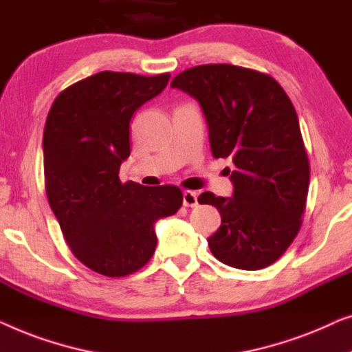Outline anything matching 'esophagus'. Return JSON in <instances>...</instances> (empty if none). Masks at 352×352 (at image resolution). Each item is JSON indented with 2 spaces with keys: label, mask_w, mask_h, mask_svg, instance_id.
I'll use <instances>...</instances> for the list:
<instances>
[{
  "label": "esophagus",
  "mask_w": 352,
  "mask_h": 352,
  "mask_svg": "<svg viewBox=\"0 0 352 352\" xmlns=\"http://www.w3.org/2000/svg\"><path fill=\"white\" fill-rule=\"evenodd\" d=\"M183 206L185 207H196L197 206V195L195 191H183Z\"/></svg>",
  "instance_id": "34e87169"
}]
</instances>
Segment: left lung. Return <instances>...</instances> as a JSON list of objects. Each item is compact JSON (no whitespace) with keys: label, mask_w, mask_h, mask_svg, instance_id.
I'll list each match as a JSON object with an SVG mask.
<instances>
[{"label":"left lung","mask_w":352,"mask_h":352,"mask_svg":"<svg viewBox=\"0 0 352 352\" xmlns=\"http://www.w3.org/2000/svg\"><path fill=\"white\" fill-rule=\"evenodd\" d=\"M170 86L199 102L212 155L232 162V196L206 191L197 197L221 215L220 228L207 237L210 252L232 268H266L298 234L309 186V161L289 96L271 76L230 63L188 68Z\"/></svg>","instance_id":"8db88e82"}]
</instances>
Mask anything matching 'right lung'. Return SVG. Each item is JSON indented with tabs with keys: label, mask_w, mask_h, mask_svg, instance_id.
<instances>
[{
	"label": "right lung",
	"mask_w": 352,
	"mask_h": 352,
	"mask_svg": "<svg viewBox=\"0 0 352 352\" xmlns=\"http://www.w3.org/2000/svg\"><path fill=\"white\" fill-rule=\"evenodd\" d=\"M169 78L100 72L62 91L49 110L43 135L49 206L73 255L98 274L143 268L156 249V221L182 207L180 188L118 177L131 155L133 113Z\"/></svg>",
	"instance_id": "obj_1"
}]
</instances>
